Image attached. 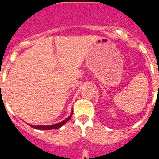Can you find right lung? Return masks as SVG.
<instances>
[{"label":"right lung","instance_id":"add662e5","mask_svg":"<svg viewBox=\"0 0 159 159\" xmlns=\"http://www.w3.org/2000/svg\"><path fill=\"white\" fill-rule=\"evenodd\" d=\"M72 114H73V111H71V115H70V116H68L67 119H64V120H63V121L60 122V123H56V124L50 125V126H46V125H38V126H36V125H32V124H29V125L30 126V127H32V128L36 129V130H55V129H59L62 127L63 125L65 124V123H67V122L70 119H71V116H72Z\"/></svg>","mask_w":159,"mask_h":159}]
</instances>
